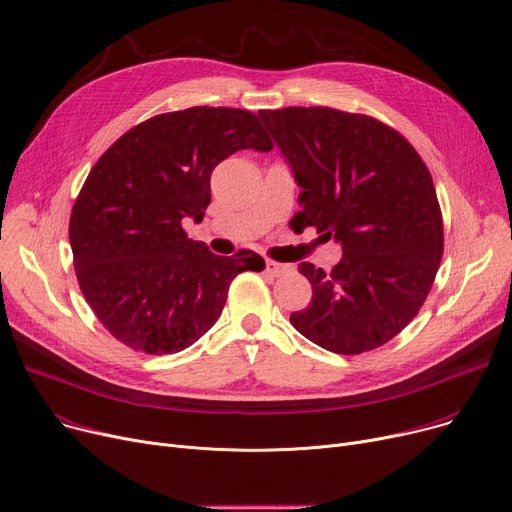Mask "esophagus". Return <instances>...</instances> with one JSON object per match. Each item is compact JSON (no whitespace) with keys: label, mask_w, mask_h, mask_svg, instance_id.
<instances>
[{"label":"esophagus","mask_w":512,"mask_h":512,"mask_svg":"<svg viewBox=\"0 0 512 512\" xmlns=\"http://www.w3.org/2000/svg\"><path fill=\"white\" fill-rule=\"evenodd\" d=\"M266 270L273 277H283V275H287V273H291L293 270V266L291 264H281V262H273V260H268L266 262Z\"/></svg>","instance_id":"1"}]
</instances>
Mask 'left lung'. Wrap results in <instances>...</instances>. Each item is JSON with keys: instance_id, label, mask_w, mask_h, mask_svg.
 Returning <instances> with one entry per match:
<instances>
[{"instance_id": "8db88e82", "label": "left lung", "mask_w": 512, "mask_h": 512, "mask_svg": "<svg viewBox=\"0 0 512 512\" xmlns=\"http://www.w3.org/2000/svg\"><path fill=\"white\" fill-rule=\"evenodd\" d=\"M291 165L299 192L295 229L337 239L330 273L299 264L312 302L291 324L326 351H372L417 316L436 279L444 229L432 175L390 126L330 107L258 113Z\"/></svg>"}]
</instances>
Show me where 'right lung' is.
<instances>
[{
  "label": "right lung",
  "mask_w": 512,
  "mask_h": 512,
  "mask_svg": "<svg viewBox=\"0 0 512 512\" xmlns=\"http://www.w3.org/2000/svg\"><path fill=\"white\" fill-rule=\"evenodd\" d=\"M270 150L246 109L161 113L117 138L90 169L70 217L80 291L134 351L177 353L217 322L231 281L262 270L256 252L217 256L182 227L202 221L210 173L237 150Z\"/></svg>",
  "instance_id": "1"
}]
</instances>
